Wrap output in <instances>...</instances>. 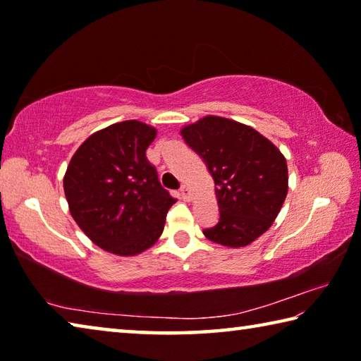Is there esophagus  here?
Masks as SVG:
<instances>
[{"label":"esophagus","instance_id":"34e87169","mask_svg":"<svg viewBox=\"0 0 361 361\" xmlns=\"http://www.w3.org/2000/svg\"><path fill=\"white\" fill-rule=\"evenodd\" d=\"M180 195L185 200H189L191 199V191H189V186H186V185H183L181 186V189H180Z\"/></svg>","mask_w":361,"mask_h":361}]
</instances>
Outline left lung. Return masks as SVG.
<instances>
[{
    "instance_id": "1",
    "label": "left lung",
    "mask_w": 361,
    "mask_h": 361,
    "mask_svg": "<svg viewBox=\"0 0 361 361\" xmlns=\"http://www.w3.org/2000/svg\"><path fill=\"white\" fill-rule=\"evenodd\" d=\"M180 133L215 181L219 221L204 235L229 248L250 245L271 228L285 202V156L253 127L219 116H205Z\"/></svg>"
}]
</instances>
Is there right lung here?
Returning a JSON list of instances; mask_svg holds the SVG:
<instances>
[{"label":"right lung","instance_id":"right-lung-1","mask_svg":"<svg viewBox=\"0 0 361 361\" xmlns=\"http://www.w3.org/2000/svg\"><path fill=\"white\" fill-rule=\"evenodd\" d=\"M156 135L145 122H116L85 140L66 167L63 189L71 216L105 252L135 256L154 245L176 202L146 159Z\"/></svg>","mask_w":361,"mask_h":361}]
</instances>
